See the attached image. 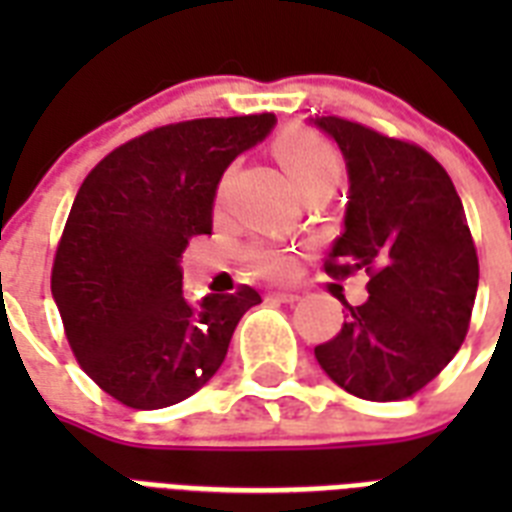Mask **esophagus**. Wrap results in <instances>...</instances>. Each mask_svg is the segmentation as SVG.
<instances>
[{
    "mask_svg": "<svg viewBox=\"0 0 512 512\" xmlns=\"http://www.w3.org/2000/svg\"><path fill=\"white\" fill-rule=\"evenodd\" d=\"M273 300H279V303H297L300 295L297 292H289V289H279V292H273Z\"/></svg>",
    "mask_w": 512,
    "mask_h": 512,
    "instance_id": "1",
    "label": "esophagus"
}]
</instances>
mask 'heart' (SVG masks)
Segmentation results:
<instances>
[{"label": "heart", "instance_id": "1", "mask_svg": "<svg viewBox=\"0 0 512 512\" xmlns=\"http://www.w3.org/2000/svg\"><path fill=\"white\" fill-rule=\"evenodd\" d=\"M276 156H279L281 167L289 175V180L295 183V188L305 185L313 177H337V172H340V159L332 151V146L316 135H308V132H287L276 143ZM247 260L255 271L268 273V276H287L292 271V255L287 249L271 247V244L249 247Z\"/></svg>", "mask_w": 512, "mask_h": 512}]
</instances>
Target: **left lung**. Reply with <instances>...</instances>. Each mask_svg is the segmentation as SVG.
Wrapping results in <instances>:
<instances>
[{
  "mask_svg": "<svg viewBox=\"0 0 512 512\" xmlns=\"http://www.w3.org/2000/svg\"><path fill=\"white\" fill-rule=\"evenodd\" d=\"M348 164L345 231L324 260L332 279L369 276L366 303L345 305L321 369L366 401L412 398L465 342L478 255L452 177L409 140L340 116H316Z\"/></svg>",
  "mask_w": 512,
  "mask_h": 512,
  "instance_id": "obj_1",
  "label": "left lung"
}]
</instances>
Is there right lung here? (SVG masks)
Returning <instances> with one entry per match:
<instances>
[{"label": "right lung", "instance_id": "1", "mask_svg": "<svg viewBox=\"0 0 512 512\" xmlns=\"http://www.w3.org/2000/svg\"><path fill=\"white\" fill-rule=\"evenodd\" d=\"M273 114L167 124L114 148L84 177L52 263V297L90 380L130 409H164L220 369L239 319L260 303L183 297L180 255L212 233L228 164L271 132Z\"/></svg>", "mask_w": 512, "mask_h": 512}]
</instances>
